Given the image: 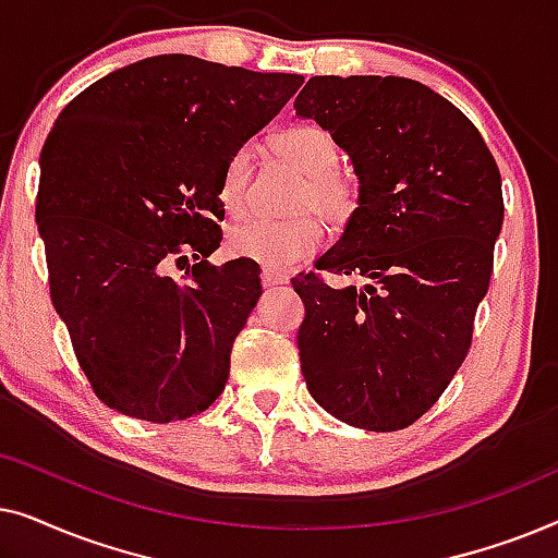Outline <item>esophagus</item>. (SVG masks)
I'll list each match as a JSON object with an SVG mask.
<instances>
[{"instance_id":"esophagus-1","label":"esophagus","mask_w":558,"mask_h":558,"mask_svg":"<svg viewBox=\"0 0 558 558\" xmlns=\"http://www.w3.org/2000/svg\"><path fill=\"white\" fill-rule=\"evenodd\" d=\"M289 277L287 274H281V271H277V269H269V266H264V271H262V281H264V287H277V284H284Z\"/></svg>"}]
</instances>
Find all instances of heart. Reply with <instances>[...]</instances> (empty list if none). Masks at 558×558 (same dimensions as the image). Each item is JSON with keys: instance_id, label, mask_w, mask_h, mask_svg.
<instances>
[{"instance_id": "1", "label": "heart", "mask_w": 558, "mask_h": 558, "mask_svg": "<svg viewBox=\"0 0 558 558\" xmlns=\"http://www.w3.org/2000/svg\"><path fill=\"white\" fill-rule=\"evenodd\" d=\"M274 149L307 174V185L300 195L302 208H317L332 223H342L355 210L357 187L348 174L338 170L340 149L330 132L319 126H292L274 140ZM251 170H254V157L248 147H239L226 159L218 197L231 216H239L246 208ZM323 241L325 223L315 213L289 220L248 218L233 226L226 239L233 256L251 258L269 269H287L302 262L315 254Z\"/></svg>"}]
</instances>
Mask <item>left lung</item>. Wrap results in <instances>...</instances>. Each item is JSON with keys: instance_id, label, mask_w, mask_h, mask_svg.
I'll return each instance as SVG.
<instances>
[{"instance_id": "left-lung-1", "label": "left lung", "mask_w": 558, "mask_h": 558, "mask_svg": "<svg viewBox=\"0 0 558 558\" xmlns=\"http://www.w3.org/2000/svg\"><path fill=\"white\" fill-rule=\"evenodd\" d=\"M294 109L332 134L357 178V208L315 269L365 279H292L302 376L340 422L403 429L470 350L502 228L498 165L452 101L411 78L315 75Z\"/></svg>"}]
</instances>
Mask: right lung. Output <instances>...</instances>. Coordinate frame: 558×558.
<instances>
[{"instance_id":"obj_1","label":"right lung","mask_w":558,"mask_h":558,"mask_svg":"<svg viewBox=\"0 0 558 558\" xmlns=\"http://www.w3.org/2000/svg\"><path fill=\"white\" fill-rule=\"evenodd\" d=\"M302 83L155 56L60 111L40 155L35 220L52 307L106 407L167 424L223 393L262 269L208 262L223 239L220 172ZM187 255L194 269L174 280L171 266Z\"/></svg>"}]
</instances>
